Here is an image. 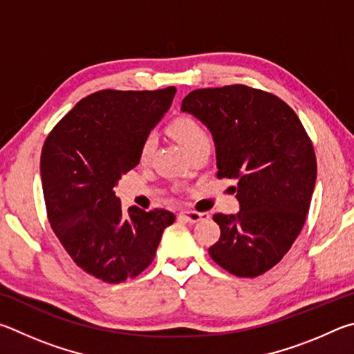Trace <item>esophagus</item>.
Wrapping results in <instances>:
<instances>
[{
    "label": "esophagus",
    "mask_w": 354,
    "mask_h": 354,
    "mask_svg": "<svg viewBox=\"0 0 354 354\" xmlns=\"http://www.w3.org/2000/svg\"><path fill=\"white\" fill-rule=\"evenodd\" d=\"M185 222H189V224H196V222H199L202 219H207L208 214L205 213H197V212H183L178 214Z\"/></svg>",
    "instance_id": "obj_1"
}]
</instances>
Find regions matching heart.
Returning <instances> with one entry per match:
<instances>
[{
  "instance_id": "1",
  "label": "heart",
  "mask_w": 354,
  "mask_h": 354,
  "mask_svg": "<svg viewBox=\"0 0 354 354\" xmlns=\"http://www.w3.org/2000/svg\"><path fill=\"white\" fill-rule=\"evenodd\" d=\"M169 133L172 135L174 140L180 142L182 147L188 153L194 152L196 149H199L203 145H209V136L207 133V130L189 116H180L177 118V120H174L169 124ZM155 146H157V138H155V135H146L140 147V160L147 161L151 158L152 152L155 151Z\"/></svg>"
}]
</instances>
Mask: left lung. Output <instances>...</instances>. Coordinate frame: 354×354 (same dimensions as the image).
<instances>
[{"label":"left lung","mask_w":354,"mask_h":354,"mask_svg":"<svg viewBox=\"0 0 354 354\" xmlns=\"http://www.w3.org/2000/svg\"><path fill=\"white\" fill-rule=\"evenodd\" d=\"M182 111L212 133L218 177L238 180L239 212L213 216L221 238L209 257L236 277L261 275L306 221L317 177L313 142L286 102L245 85L191 91Z\"/></svg>","instance_id":"obj_1"}]
</instances>
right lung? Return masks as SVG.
Here are the masks:
<instances>
[{
	"label": "right lung",
	"mask_w": 354,
	"mask_h": 354,
	"mask_svg": "<svg viewBox=\"0 0 354 354\" xmlns=\"http://www.w3.org/2000/svg\"><path fill=\"white\" fill-rule=\"evenodd\" d=\"M176 91L93 93L62 118L43 145L49 224L73 261L105 283L140 275L176 221L166 209L126 212L113 191L140 163L141 142L169 110Z\"/></svg>",
	"instance_id": "1"
}]
</instances>
